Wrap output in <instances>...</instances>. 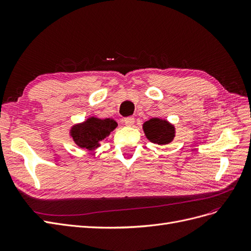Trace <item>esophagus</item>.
<instances>
[{"label":"esophagus","instance_id":"34e87169","mask_svg":"<svg viewBox=\"0 0 251 251\" xmlns=\"http://www.w3.org/2000/svg\"><path fill=\"white\" fill-rule=\"evenodd\" d=\"M124 123L126 126H132L135 123V118L133 116H128L124 119Z\"/></svg>","mask_w":251,"mask_h":251}]
</instances>
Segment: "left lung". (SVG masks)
Masks as SVG:
<instances>
[{"label":"left lung","mask_w":251,"mask_h":251,"mask_svg":"<svg viewBox=\"0 0 251 251\" xmlns=\"http://www.w3.org/2000/svg\"><path fill=\"white\" fill-rule=\"evenodd\" d=\"M143 130L150 141L158 144H166L174 139L175 128L168 121L158 118L151 119L143 125Z\"/></svg>","instance_id":"1"}]
</instances>
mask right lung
Returning <instances> with one entry per match:
<instances>
[{"mask_svg":"<svg viewBox=\"0 0 251 251\" xmlns=\"http://www.w3.org/2000/svg\"><path fill=\"white\" fill-rule=\"evenodd\" d=\"M117 126L112 119L90 118L85 123L72 127V137L80 148L93 150L100 146V142L107 138L111 131Z\"/></svg>","mask_w":251,"mask_h":251,"instance_id":"1","label":"right lung"}]
</instances>
